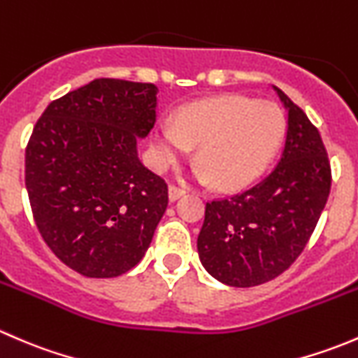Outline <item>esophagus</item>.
Returning <instances> with one entry per match:
<instances>
[{
	"mask_svg": "<svg viewBox=\"0 0 358 358\" xmlns=\"http://www.w3.org/2000/svg\"><path fill=\"white\" fill-rule=\"evenodd\" d=\"M185 192H187V190L182 189V187H178V185H169V190H168L169 201L180 199V197H182V196H185Z\"/></svg>",
	"mask_w": 358,
	"mask_h": 358,
	"instance_id": "esophagus-1",
	"label": "esophagus"
}]
</instances>
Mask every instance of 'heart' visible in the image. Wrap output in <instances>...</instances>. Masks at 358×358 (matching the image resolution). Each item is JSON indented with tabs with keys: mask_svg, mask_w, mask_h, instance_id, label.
Returning a JSON list of instances; mask_svg holds the SVG:
<instances>
[{
	"mask_svg": "<svg viewBox=\"0 0 358 358\" xmlns=\"http://www.w3.org/2000/svg\"><path fill=\"white\" fill-rule=\"evenodd\" d=\"M282 135L284 115L275 103L223 95L185 106L175 124L159 122L152 147L159 168H169L197 147L201 178L234 189L265 168Z\"/></svg>",
	"mask_w": 358,
	"mask_h": 358,
	"instance_id": "1",
	"label": "heart"
}]
</instances>
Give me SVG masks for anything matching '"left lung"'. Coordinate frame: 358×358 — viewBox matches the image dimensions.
Here are the masks:
<instances>
[{"instance_id": "obj_1", "label": "left lung", "mask_w": 358, "mask_h": 358, "mask_svg": "<svg viewBox=\"0 0 358 358\" xmlns=\"http://www.w3.org/2000/svg\"><path fill=\"white\" fill-rule=\"evenodd\" d=\"M287 133L279 164L256 185L206 202L197 237L204 268L220 282L252 287L296 262L315 230L331 190V164L320 133L282 90Z\"/></svg>"}]
</instances>
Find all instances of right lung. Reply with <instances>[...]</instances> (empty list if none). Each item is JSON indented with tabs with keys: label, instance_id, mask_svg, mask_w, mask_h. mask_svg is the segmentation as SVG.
Wrapping results in <instances>:
<instances>
[{
	"label": "right lung",
	"instance_id": "obj_1",
	"mask_svg": "<svg viewBox=\"0 0 358 358\" xmlns=\"http://www.w3.org/2000/svg\"><path fill=\"white\" fill-rule=\"evenodd\" d=\"M157 86L100 78L53 100L25 149V187L39 234L85 277L131 270L168 208V185L136 140L156 122Z\"/></svg>",
	"mask_w": 358,
	"mask_h": 358
}]
</instances>
